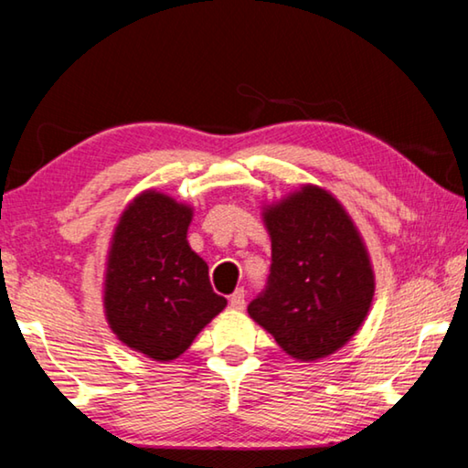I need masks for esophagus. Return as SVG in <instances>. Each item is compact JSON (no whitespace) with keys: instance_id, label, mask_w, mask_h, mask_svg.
<instances>
[{"instance_id":"esophagus-1","label":"esophagus","mask_w":468,"mask_h":468,"mask_svg":"<svg viewBox=\"0 0 468 468\" xmlns=\"http://www.w3.org/2000/svg\"><path fill=\"white\" fill-rule=\"evenodd\" d=\"M229 306H231L235 313H241V310L246 308V292H243V289H237L231 298H229Z\"/></svg>"}]
</instances>
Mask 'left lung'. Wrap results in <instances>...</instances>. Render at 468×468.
I'll list each match as a JSON object with an SVG mask.
<instances>
[{
    "label": "left lung",
    "mask_w": 468,
    "mask_h": 468,
    "mask_svg": "<svg viewBox=\"0 0 468 468\" xmlns=\"http://www.w3.org/2000/svg\"><path fill=\"white\" fill-rule=\"evenodd\" d=\"M262 220L272 264L248 313L292 358H327L356 335L373 303L365 239L339 199L310 183L266 204Z\"/></svg>",
    "instance_id": "1"
}]
</instances>
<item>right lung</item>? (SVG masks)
I'll return each instance as SVG.
<instances>
[{
    "label": "right lung",
    "mask_w": 468,
    "mask_h": 468,
    "mask_svg": "<svg viewBox=\"0 0 468 468\" xmlns=\"http://www.w3.org/2000/svg\"><path fill=\"white\" fill-rule=\"evenodd\" d=\"M191 218L189 204L147 189L124 207L110 241L106 321L124 346L155 362L179 358L227 306L189 248Z\"/></svg>",
    "instance_id": "add662e5"
}]
</instances>
